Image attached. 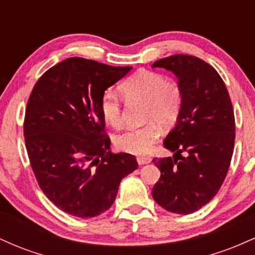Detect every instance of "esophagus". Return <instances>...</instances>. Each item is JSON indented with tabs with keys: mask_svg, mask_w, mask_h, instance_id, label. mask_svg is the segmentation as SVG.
<instances>
[{
	"mask_svg": "<svg viewBox=\"0 0 255 255\" xmlns=\"http://www.w3.org/2000/svg\"><path fill=\"white\" fill-rule=\"evenodd\" d=\"M137 163L139 165H144V164H148L151 162V158L150 157H137Z\"/></svg>",
	"mask_w": 255,
	"mask_h": 255,
	"instance_id": "34e87169",
	"label": "esophagus"
}]
</instances>
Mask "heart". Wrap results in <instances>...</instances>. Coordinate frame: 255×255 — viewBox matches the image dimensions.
Returning <instances> with one entry per match:
<instances>
[{
  "mask_svg": "<svg viewBox=\"0 0 255 255\" xmlns=\"http://www.w3.org/2000/svg\"><path fill=\"white\" fill-rule=\"evenodd\" d=\"M126 99L146 103V120L157 121L162 126H170L176 121L182 108V90L177 84L168 81L159 73L141 69L121 85ZM101 113L104 121L113 127L122 122L121 103L114 92H105L101 99ZM159 137V128L148 124L139 128L126 129L115 137V145L121 151L131 154H145Z\"/></svg>",
  "mask_w": 255,
  "mask_h": 255,
  "instance_id": "obj_1",
  "label": "heart"
}]
</instances>
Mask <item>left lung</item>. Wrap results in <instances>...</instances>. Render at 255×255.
<instances>
[{"instance_id":"left-lung-1","label":"left lung","mask_w":255,"mask_h":255,"mask_svg":"<svg viewBox=\"0 0 255 255\" xmlns=\"http://www.w3.org/2000/svg\"><path fill=\"white\" fill-rule=\"evenodd\" d=\"M176 75L183 102L176 125L163 141L172 157L154 158L160 177L152 197L166 211L188 215L219 191L235 142V118L224 81L205 61L191 55L160 58L152 68Z\"/></svg>"}]
</instances>
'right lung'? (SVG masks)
<instances>
[{
	"mask_svg": "<svg viewBox=\"0 0 255 255\" xmlns=\"http://www.w3.org/2000/svg\"><path fill=\"white\" fill-rule=\"evenodd\" d=\"M133 67L71 57L48 69L26 107L24 136L44 194L68 215L91 218L114 204L120 182L137 168L129 153L110 152L101 99Z\"/></svg>",
	"mask_w": 255,
	"mask_h": 255,
	"instance_id": "1",
	"label": "right lung"
}]
</instances>
